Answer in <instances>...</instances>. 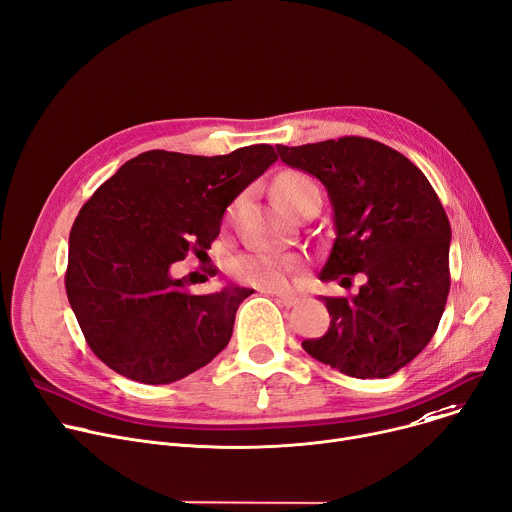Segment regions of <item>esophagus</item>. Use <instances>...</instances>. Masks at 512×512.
<instances>
[{
    "mask_svg": "<svg viewBox=\"0 0 512 512\" xmlns=\"http://www.w3.org/2000/svg\"><path fill=\"white\" fill-rule=\"evenodd\" d=\"M273 296H275L277 302L284 304V306H294L298 302V298L294 294H286V292H273Z\"/></svg>",
    "mask_w": 512,
    "mask_h": 512,
    "instance_id": "1",
    "label": "esophagus"
}]
</instances>
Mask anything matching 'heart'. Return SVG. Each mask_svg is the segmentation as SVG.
Listing matches in <instances>:
<instances>
[{"label": "heart", "mask_w": 512, "mask_h": 512, "mask_svg": "<svg viewBox=\"0 0 512 512\" xmlns=\"http://www.w3.org/2000/svg\"><path fill=\"white\" fill-rule=\"evenodd\" d=\"M273 190L280 204L292 214H296L310 198L320 196L318 185L298 171L282 173L275 179ZM294 265L296 261L288 255L241 253L230 259L228 271L235 275L239 282L259 290H286Z\"/></svg>", "instance_id": "obj_1"}]
</instances>
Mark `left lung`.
<instances>
[{
	"mask_svg": "<svg viewBox=\"0 0 512 512\" xmlns=\"http://www.w3.org/2000/svg\"><path fill=\"white\" fill-rule=\"evenodd\" d=\"M282 161L322 181L333 202L335 243L322 282L359 294L322 296L331 327L304 351L351 378H388L433 339L449 294L451 226L425 173L363 136L302 147L277 145Z\"/></svg>",
	"mask_w": 512,
	"mask_h": 512,
	"instance_id": "8db88e82",
	"label": "left lung"
}]
</instances>
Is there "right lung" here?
Returning <instances> with one entry per match:
<instances>
[{
  "mask_svg": "<svg viewBox=\"0 0 512 512\" xmlns=\"http://www.w3.org/2000/svg\"><path fill=\"white\" fill-rule=\"evenodd\" d=\"M275 161L271 145L216 157L147 151L83 204L69 235L65 290L87 345L116 374L171 384L228 345L253 290L196 296L171 265L208 255L224 210Z\"/></svg>",
  "mask_w": 512,
  "mask_h": 512,
  "instance_id": "1",
  "label": "right lung"
}]
</instances>
